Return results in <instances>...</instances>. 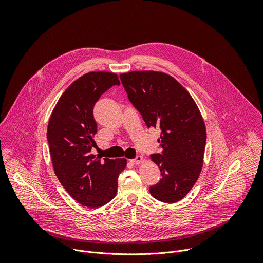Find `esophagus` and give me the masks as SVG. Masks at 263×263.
Returning a JSON list of instances; mask_svg holds the SVG:
<instances>
[{"mask_svg":"<svg viewBox=\"0 0 263 263\" xmlns=\"http://www.w3.org/2000/svg\"><path fill=\"white\" fill-rule=\"evenodd\" d=\"M143 160H144V158H143V156H141V155H138L135 159H132L131 160V162L133 163V164H140L141 162H143Z\"/></svg>","mask_w":263,"mask_h":263,"instance_id":"1","label":"esophagus"}]
</instances>
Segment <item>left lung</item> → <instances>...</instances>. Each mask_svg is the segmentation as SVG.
<instances>
[{
	"mask_svg": "<svg viewBox=\"0 0 263 263\" xmlns=\"http://www.w3.org/2000/svg\"><path fill=\"white\" fill-rule=\"evenodd\" d=\"M130 102L148 128H160L161 154L151 155L162 178L149 187L158 201L182 200L197 182L204 162L206 126L198 105L171 74L133 70L120 74Z\"/></svg>",
	"mask_w": 263,
	"mask_h": 263,
	"instance_id": "8db88e82",
	"label": "left lung"
}]
</instances>
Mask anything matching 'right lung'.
<instances>
[{
	"instance_id": "1",
	"label": "right lung",
	"mask_w": 263,
	"mask_h": 263,
	"mask_svg": "<svg viewBox=\"0 0 263 263\" xmlns=\"http://www.w3.org/2000/svg\"><path fill=\"white\" fill-rule=\"evenodd\" d=\"M120 80L116 72L90 71L61 95L48 124L47 138L55 175L69 196L83 206L98 208L114 199L127 159L90 154L98 127L93 106L102 93Z\"/></svg>"
}]
</instances>
